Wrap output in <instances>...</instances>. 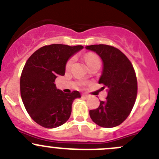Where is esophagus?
<instances>
[{
	"label": "esophagus",
	"instance_id": "1",
	"mask_svg": "<svg viewBox=\"0 0 159 159\" xmlns=\"http://www.w3.org/2000/svg\"><path fill=\"white\" fill-rule=\"evenodd\" d=\"M82 96L84 97V98H89V97H90L88 94H87V93H84V94H83Z\"/></svg>",
	"mask_w": 159,
	"mask_h": 159
}]
</instances>
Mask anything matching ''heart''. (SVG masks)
Segmentation results:
<instances>
[{
	"label": "heart",
	"instance_id": "heart-1",
	"mask_svg": "<svg viewBox=\"0 0 159 159\" xmlns=\"http://www.w3.org/2000/svg\"><path fill=\"white\" fill-rule=\"evenodd\" d=\"M84 58H85V61L88 66H90L91 64H93V63L97 62V61H100L98 56L94 54H92V53H88V54H86ZM73 62H74V58H69V59L67 61V62H66V69H70V68L72 67Z\"/></svg>",
	"mask_w": 159,
	"mask_h": 159
}]
</instances>
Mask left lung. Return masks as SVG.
<instances>
[{
  "instance_id": "left-lung-1",
  "label": "left lung",
  "mask_w": 159,
  "mask_h": 159,
  "mask_svg": "<svg viewBox=\"0 0 159 159\" xmlns=\"http://www.w3.org/2000/svg\"><path fill=\"white\" fill-rule=\"evenodd\" d=\"M103 61L98 83L107 87L108 96L98 108L90 110L93 122L105 128L120 125L130 113L137 93V80L132 63L121 51L112 46L95 44L86 47Z\"/></svg>"
}]
</instances>
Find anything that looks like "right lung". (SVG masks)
I'll list each match as a JSON object with an SVG mask.
<instances>
[{
  "mask_svg": "<svg viewBox=\"0 0 159 159\" xmlns=\"http://www.w3.org/2000/svg\"><path fill=\"white\" fill-rule=\"evenodd\" d=\"M81 45L51 44L43 46L30 56L22 69L20 92L22 102L30 117L48 129L61 126L70 117L72 105L80 92L64 93L56 88L54 80L64 75L66 65Z\"/></svg>",
  "mask_w": 159,
  "mask_h": 159,
  "instance_id": "right-lung-1",
  "label": "right lung"
}]
</instances>
